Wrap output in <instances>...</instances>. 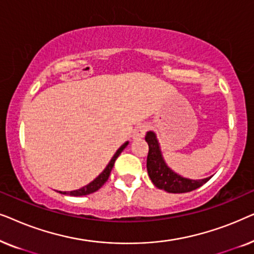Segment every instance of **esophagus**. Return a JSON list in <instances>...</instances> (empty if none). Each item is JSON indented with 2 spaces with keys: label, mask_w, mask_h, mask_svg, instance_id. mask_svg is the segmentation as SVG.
Wrapping results in <instances>:
<instances>
[{
  "label": "esophagus",
  "mask_w": 254,
  "mask_h": 254,
  "mask_svg": "<svg viewBox=\"0 0 254 254\" xmlns=\"http://www.w3.org/2000/svg\"><path fill=\"white\" fill-rule=\"evenodd\" d=\"M147 129H148L147 125H144V124L138 125V126L134 129L133 137H134V138H141V137H143L144 134H145V131H147Z\"/></svg>",
  "instance_id": "1"
}]
</instances>
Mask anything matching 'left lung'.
Here are the masks:
<instances>
[{
  "instance_id": "8db88e82",
  "label": "left lung",
  "mask_w": 254,
  "mask_h": 254,
  "mask_svg": "<svg viewBox=\"0 0 254 254\" xmlns=\"http://www.w3.org/2000/svg\"><path fill=\"white\" fill-rule=\"evenodd\" d=\"M145 141L149 145L147 157L148 175L157 189L164 190L169 193H187L199 189L211 178L208 177L204 179L193 180L179 176L178 173L173 172L163 159L161 148L154 131H148Z\"/></svg>"
}]
</instances>
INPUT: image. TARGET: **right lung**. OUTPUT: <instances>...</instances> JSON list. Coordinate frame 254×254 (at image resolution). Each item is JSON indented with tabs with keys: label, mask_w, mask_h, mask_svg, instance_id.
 <instances>
[{
	"label": "right lung",
	"mask_w": 254,
	"mask_h": 254,
	"mask_svg": "<svg viewBox=\"0 0 254 254\" xmlns=\"http://www.w3.org/2000/svg\"><path fill=\"white\" fill-rule=\"evenodd\" d=\"M127 144H128V141L125 142V143L121 145L119 149H118L117 152L114 154V156L112 157V159H111L106 168L104 169V171L100 173V175L97 177V178L93 180V182H91L90 184H88V185L82 187V189H79V190H70V192H60V193L69 194V195H72V196H82V195H88V194H91L93 192H96V190H98L100 187H102L104 184L107 182V179H109V177H110V173L113 169L114 163H116V159L118 158V156L121 154V151H123L124 149L127 147Z\"/></svg>",
	"instance_id": "add662e5"
}]
</instances>
